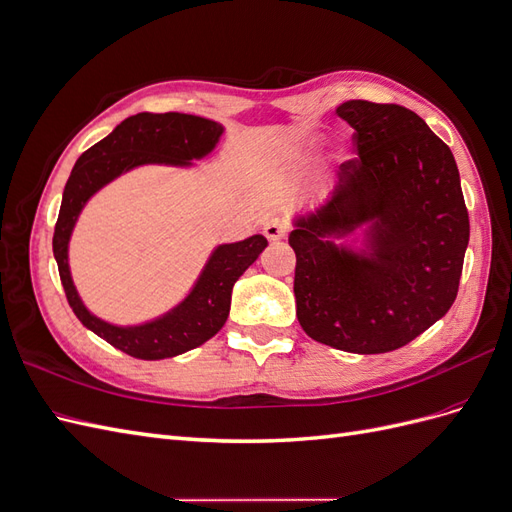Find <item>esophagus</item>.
I'll use <instances>...</instances> for the list:
<instances>
[{
    "mask_svg": "<svg viewBox=\"0 0 512 512\" xmlns=\"http://www.w3.org/2000/svg\"><path fill=\"white\" fill-rule=\"evenodd\" d=\"M262 232L269 241H280L286 237V224L277 218H269L262 222Z\"/></svg>",
    "mask_w": 512,
    "mask_h": 512,
    "instance_id": "esophagus-1",
    "label": "esophagus"
}]
</instances>
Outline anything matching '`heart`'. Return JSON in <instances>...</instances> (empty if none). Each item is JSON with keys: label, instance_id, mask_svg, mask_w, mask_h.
Listing matches in <instances>:
<instances>
[{"label": "heart", "instance_id": "1", "mask_svg": "<svg viewBox=\"0 0 512 512\" xmlns=\"http://www.w3.org/2000/svg\"><path fill=\"white\" fill-rule=\"evenodd\" d=\"M342 160H348V153H342Z\"/></svg>", "mask_w": 512, "mask_h": 512}]
</instances>
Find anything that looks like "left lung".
I'll return each instance as SVG.
<instances>
[{
	"mask_svg": "<svg viewBox=\"0 0 512 512\" xmlns=\"http://www.w3.org/2000/svg\"><path fill=\"white\" fill-rule=\"evenodd\" d=\"M337 115L361 160L339 166L327 203L292 218L297 318L324 346L391 352L455 303L466 200L453 151L410 108L348 100Z\"/></svg>",
	"mask_w": 512,
	"mask_h": 512,
	"instance_id": "obj_1",
	"label": "left lung"
}]
</instances>
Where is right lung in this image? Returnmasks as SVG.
Masks as SVG:
<instances>
[{"instance_id": "1", "label": "right lung", "mask_w": 512, "mask_h": 512, "mask_svg": "<svg viewBox=\"0 0 512 512\" xmlns=\"http://www.w3.org/2000/svg\"><path fill=\"white\" fill-rule=\"evenodd\" d=\"M224 126L185 113H138L121 121L76 160L61 196L53 254L61 286L83 327L134 359L160 361L203 346L218 333L230 312L232 286L269 245L262 235L213 247L190 292L166 314L138 324H113L83 303L70 271V239L85 205L108 183L138 166L194 168L218 147Z\"/></svg>"}]
</instances>
